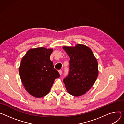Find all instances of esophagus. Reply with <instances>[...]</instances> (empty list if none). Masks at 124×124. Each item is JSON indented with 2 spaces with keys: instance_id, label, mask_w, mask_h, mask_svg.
<instances>
[{
  "instance_id": "1",
  "label": "esophagus",
  "mask_w": 124,
  "mask_h": 124,
  "mask_svg": "<svg viewBox=\"0 0 124 124\" xmlns=\"http://www.w3.org/2000/svg\"><path fill=\"white\" fill-rule=\"evenodd\" d=\"M58 72H59V74L61 75L62 74V70H59V71H58Z\"/></svg>"
}]
</instances>
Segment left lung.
Returning a JSON list of instances; mask_svg holds the SVG:
<instances>
[{
  "instance_id": "1",
  "label": "left lung",
  "mask_w": 124,
  "mask_h": 124,
  "mask_svg": "<svg viewBox=\"0 0 124 124\" xmlns=\"http://www.w3.org/2000/svg\"><path fill=\"white\" fill-rule=\"evenodd\" d=\"M70 57L69 73L63 80L69 94H85L94 85L98 74V63L92 49L84 44L63 47Z\"/></svg>"
}]
</instances>
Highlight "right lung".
Masks as SVG:
<instances>
[{"label": "right lung", "mask_w": 124, "mask_h": 124, "mask_svg": "<svg viewBox=\"0 0 124 124\" xmlns=\"http://www.w3.org/2000/svg\"><path fill=\"white\" fill-rule=\"evenodd\" d=\"M52 48L43 47L29 49L22 58L19 75L22 84L31 95L40 98L47 95L55 79L60 77L50 60Z\"/></svg>", "instance_id": "add662e5"}]
</instances>
